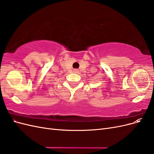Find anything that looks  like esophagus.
<instances>
[{
	"instance_id": "1",
	"label": "esophagus",
	"mask_w": 154,
	"mask_h": 154,
	"mask_svg": "<svg viewBox=\"0 0 154 154\" xmlns=\"http://www.w3.org/2000/svg\"><path fill=\"white\" fill-rule=\"evenodd\" d=\"M77 70H74V72H77Z\"/></svg>"
}]
</instances>
